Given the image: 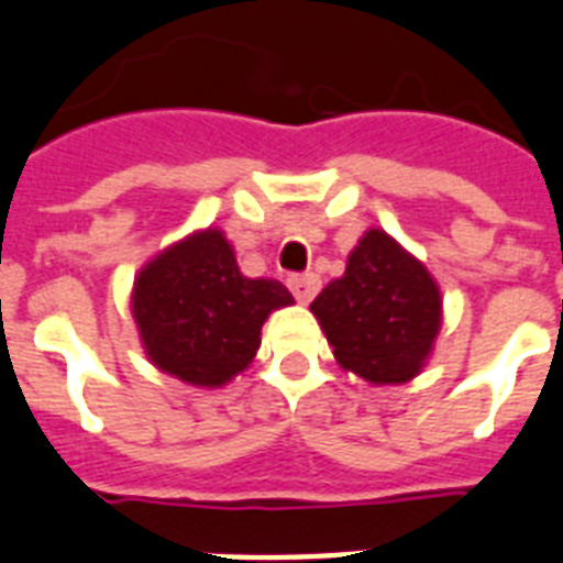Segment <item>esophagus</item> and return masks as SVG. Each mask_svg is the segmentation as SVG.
Segmentation results:
<instances>
[{
  "instance_id": "obj_1",
  "label": "esophagus",
  "mask_w": 563,
  "mask_h": 563,
  "mask_svg": "<svg viewBox=\"0 0 563 563\" xmlns=\"http://www.w3.org/2000/svg\"><path fill=\"white\" fill-rule=\"evenodd\" d=\"M287 287H290V292L301 305H308L316 292H319V287H322V278L316 276V273H296V276L287 278Z\"/></svg>"
}]
</instances>
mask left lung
I'll return each instance as SVG.
<instances>
[{"instance_id": "left-lung-1", "label": "left lung", "mask_w": 563, "mask_h": 563, "mask_svg": "<svg viewBox=\"0 0 563 563\" xmlns=\"http://www.w3.org/2000/svg\"><path fill=\"white\" fill-rule=\"evenodd\" d=\"M333 356L371 385L415 379L443 322L438 282L383 230H368L310 305Z\"/></svg>"}]
</instances>
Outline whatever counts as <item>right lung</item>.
Listing matches in <instances>:
<instances>
[{
    "instance_id": "obj_1",
    "label": "right lung",
    "mask_w": 563,
    "mask_h": 563,
    "mask_svg": "<svg viewBox=\"0 0 563 563\" xmlns=\"http://www.w3.org/2000/svg\"><path fill=\"white\" fill-rule=\"evenodd\" d=\"M292 305L276 278L241 276L221 230L195 232L137 273L132 313L152 365L189 385L218 388L262 345L264 319Z\"/></svg>"
}]
</instances>
